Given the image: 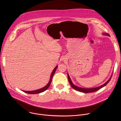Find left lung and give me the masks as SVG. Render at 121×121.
Wrapping results in <instances>:
<instances>
[{
  "instance_id": "obj_1",
  "label": "left lung",
  "mask_w": 121,
  "mask_h": 121,
  "mask_svg": "<svg viewBox=\"0 0 121 121\" xmlns=\"http://www.w3.org/2000/svg\"><path fill=\"white\" fill-rule=\"evenodd\" d=\"M104 35H109V34H107V33H105L104 34ZM112 76L111 77H110V78L108 81V82H107L105 83H104V84H103V85L101 86H98V87H95V88H82V87H78V86H76L75 85H74L72 82L71 80V79L69 77V74H68V79H69V82L71 85V86L74 89L77 90V91H79L80 92H83V93H91V92H95L97 90H98L99 89H101V88L103 87L104 86H106L108 83V82L110 81L111 79V77H112Z\"/></svg>"
}]
</instances>
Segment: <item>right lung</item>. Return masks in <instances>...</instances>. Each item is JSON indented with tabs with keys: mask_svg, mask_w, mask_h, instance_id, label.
I'll use <instances>...</instances> for the list:
<instances>
[{
	"mask_svg": "<svg viewBox=\"0 0 121 121\" xmlns=\"http://www.w3.org/2000/svg\"><path fill=\"white\" fill-rule=\"evenodd\" d=\"M58 66H57L53 70L52 72V73H51V77H50V81L48 83V84L44 87H43V88H41L39 89H38V90H36L35 91H23V92L26 93H27V94H39V93H41V92H43L44 91H45V90H46L48 88V87L50 85V84L52 82V76L54 74V73H55V72L56 71V70L57 69V68Z\"/></svg>",
	"mask_w": 121,
	"mask_h": 121,
	"instance_id": "obj_1",
	"label": "right lung"
}]
</instances>
